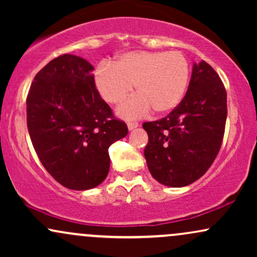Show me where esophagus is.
Returning <instances> with one entry per match:
<instances>
[{
	"label": "esophagus",
	"mask_w": 257,
	"mask_h": 257,
	"mask_svg": "<svg viewBox=\"0 0 257 257\" xmlns=\"http://www.w3.org/2000/svg\"><path fill=\"white\" fill-rule=\"evenodd\" d=\"M126 125H128L129 131H133V129L138 128L139 123H138V122H128V123H126Z\"/></svg>",
	"instance_id": "esophagus-1"
}]
</instances>
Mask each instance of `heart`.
I'll return each mask as SVG.
<instances>
[{
    "mask_svg": "<svg viewBox=\"0 0 257 257\" xmlns=\"http://www.w3.org/2000/svg\"><path fill=\"white\" fill-rule=\"evenodd\" d=\"M190 81V64L181 52L132 51L100 64L94 71V84L105 101L118 105L133 91L138 94L117 110L124 119L146 116L152 108L168 113L184 99Z\"/></svg>",
    "mask_w": 257,
    "mask_h": 257,
    "instance_id": "1",
    "label": "heart"
}]
</instances>
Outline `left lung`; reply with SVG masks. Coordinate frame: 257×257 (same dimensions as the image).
Returning a JSON list of instances; mask_svg holds the SVG:
<instances>
[{"mask_svg":"<svg viewBox=\"0 0 257 257\" xmlns=\"http://www.w3.org/2000/svg\"><path fill=\"white\" fill-rule=\"evenodd\" d=\"M227 94L216 71L194 63L187 93L164 118L143 124L147 168L159 184L184 187L206 173L222 144Z\"/></svg>","mask_w":257,"mask_h":257,"instance_id":"obj_1","label":"left lung"}]
</instances>
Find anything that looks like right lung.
Masks as SVG:
<instances>
[{
  "label": "right lung",
  "mask_w": 257,
  "mask_h": 257,
  "mask_svg": "<svg viewBox=\"0 0 257 257\" xmlns=\"http://www.w3.org/2000/svg\"><path fill=\"white\" fill-rule=\"evenodd\" d=\"M93 69L77 55H60L35 76L26 99L29 134L41 163L76 191L104 181L108 147L128 134L96 90Z\"/></svg>",
  "instance_id": "add662e5"
}]
</instances>
